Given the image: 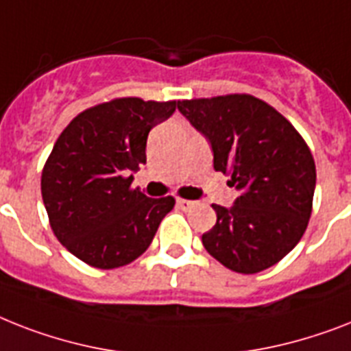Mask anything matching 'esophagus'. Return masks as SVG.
I'll use <instances>...</instances> for the list:
<instances>
[{
    "label": "esophagus",
    "mask_w": 351,
    "mask_h": 351,
    "mask_svg": "<svg viewBox=\"0 0 351 351\" xmlns=\"http://www.w3.org/2000/svg\"><path fill=\"white\" fill-rule=\"evenodd\" d=\"M176 205H178V207H180V209L187 210V209H191V207H193V205H195V202L184 200V198H178V200H176Z\"/></svg>",
    "instance_id": "34e87169"
}]
</instances>
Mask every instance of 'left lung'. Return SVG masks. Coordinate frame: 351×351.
<instances>
[{"mask_svg":"<svg viewBox=\"0 0 351 351\" xmlns=\"http://www.w3.org/2000/svg\"><path fill=\"white\" fill-rule=\"evenodd\" d=\"M178 110L209 138L215 169L240 196L213 205L216 225L202 236L223 267L256 274L289 254L312 215L315 162L299 131L276 108L249 93L178 101Z\"/></svg>","mask_w":351,"mask_h":351,"instance_id":"left-lung-1","label":"left lung"}]
</instances>
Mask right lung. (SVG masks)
Instances as JSON below:
<instances>
[{"label": "right lung", "mask_w": 351, "mask_h": 351, "mask_svg": "<svg viewBox=\"0 0 351 351\" xmlns=\"http://www.w3.org/2000/svg\"><path fill=\"white\" fill-rule=\"evenodd\" d=\"M176 101L121 97L73 117L41 173V195L53 234L95 269H119L146 252L173 196L149 198L131 187L146 164L151 128L173 115Z\"/></svg>", "instance_id": "1"}]
</instances>
